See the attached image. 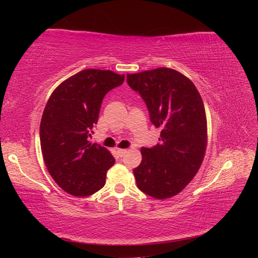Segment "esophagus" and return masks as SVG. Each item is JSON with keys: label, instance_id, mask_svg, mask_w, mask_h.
<instances>
[{"label": "esophagus", "instance_id": "1", "mask_svg": "<svg viewBox=\"0 0 258 258\" xmlns=\"http://www.w3.org/2000/svg\"><path fill=\"white\" fill-rule=\"evenodd\" d=\"M117 153H118L120 157H122V156L127 153V150H123V148H118V150H117Z\"/></svg>", "mask_w": 258, "mask_h": 258}]
</instances>
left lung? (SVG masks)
I'll return each instance as SVG.
<instances>
[{
    "label": "left lung",
    "mask_w": 258,
    "mask_h": 258,
    "mask_svg": "<svg viewBox=\"0 0 258 258\" xmlns=\"http://www.w3.org/2000/svg\"><path fill=\"white\" fill-rule=\"evenodd\" d=\"M130 87L145 101L151 121L161 128L159 144L141 148L134 169L137 185L148 196L167 199L181 192L204 161L208 127L204 101L194 83L169 68L127 74Z\"/></svg>",
    "instance_id": "1"
}]
</instances>
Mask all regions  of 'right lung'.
<instances>
[{
	"label": "right lung",
	"instance_id": "1",
	"mask_svg": "<svg viewBox=\"0 0 258 258\" xmlns=\"http://www.w3.org/2000/svg\"><path fill=\"white\" fill-rule=\"evenodd\" d=\"M123 81V74L110 70L86 69L62 82L46 103L40 126L43 158L53 181L72 196L102 188L115 163L111 152L88 137L104 96Z\"/></svg>",
	"mask_w": 258,
	"mask_h": 258
}]
</instances>
